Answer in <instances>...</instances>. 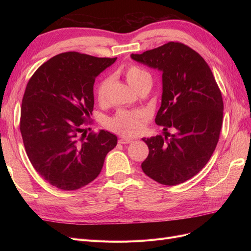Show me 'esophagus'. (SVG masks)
<instances>
[{"label":"esophagus","mask_w":251,"mask_h":251,"mask_svg":"<svg viewBox=\"0 0 251 251\" xmlns=\"http://www.w3.org/2000/svg\"><path fill=\"white\" fill-rule=\"evenodd\" d=\"M134 140L131 138H126V137H121L119 139V143H123V144H127V143H132Z\"/></svg>","instance_id":"1"}]
</instances>
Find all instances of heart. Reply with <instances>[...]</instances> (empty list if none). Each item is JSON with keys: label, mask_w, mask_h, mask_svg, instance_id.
Segmentation results:
<instances>
[{"label": "heart", "mask_w": 251, "mask_h": 251, "mask_svg": "<svg viewBox=\"0 0 251 251\" xmlns=\"http://www.w3.org/2000/svg\"><path fill=\"white\" fill-rule=\"evenodd\" d=\"M124 73L128 85L134 88L136 91L143 87L144 85H148V83H151V75L150 74L149 71L143 69V68L139 66H127ZM112 82V76H105L98 82V85L96 87V97L97 100L100 103L107 101ZM144 118H146V114L142 111L128 112L120 110L115 114V116L109 119L108 126L111 130L115 131L119 134H123L126 136H134L140 133V131L142 130Z\"/></svg>", "instance_id": "b5f03b06"}]
</instances>
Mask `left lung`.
I'll list each match as a JSON object with an SVG mask.
<instances>
[{
    "mask_svg": "<svg viewBox=\"0 0 251 251\" xmlns=\"http://www.w3.org/2000/svg\"><path fill=\"white\" fill-rule=\"evenodd\" d=\"M131 57L162 71L155 123L163 126L164 136L142 138L149 156L141 169L160 184L183 183L206 165L217 147L223 123L221 91L204 58L182 43L170 42Z\"/></svg>",
    "mask_w": 251,
    "mask_h": 251,
    "instance_id": "8db88e82",
    "label": "left lung"
}]
</instances>
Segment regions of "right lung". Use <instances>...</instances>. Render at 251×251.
<instances>
[{
    "instance_id": "add662e5",
    "label": "right lung",
    "mask_w": 251,
    "mask_h": 251,
    "mask_svg": "<svg viewBox=\"0 0 251 251\" xmlns=\"http://www.w3.org/2000/svg\"><path fill=\"white\" fill-rule=\"evenodd\" d=\"M117 57L65 52L44 63L29 79L22 100L20 130L30 162L53 186L74 191L92 182L117 137L91 124L93 86Z\"/></svg>"
}]
</instances>
